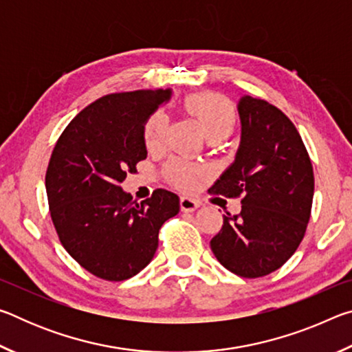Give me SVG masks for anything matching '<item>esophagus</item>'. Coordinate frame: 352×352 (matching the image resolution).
<instances>
[{
	"instance_id": "34e87169",
	"label": "esophagus",
	"mask_w": 352,
	"mask_h": 352,
	"mask_svg": "<svg viewBox=\"0 0 352 352\" xmlns=\"http://www.w3.org/2000/svg\"><path fill=\"white\" fill-rule=\"evenodd\" d=\"M199 208V204L190 197H182L180 199V210L184 212H192Z\"/></svg>"
}]
</instances>
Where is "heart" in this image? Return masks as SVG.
<instances>
[{
  "label": "heart",
  "instance_id": "1",
  "mask_svg": "<svg viewBox=\"0 0 352 352\" xmlns=\"http://www.w3.org/2000/svg\"><path fill=\"white\" fill-rule=\"evenodd\" d=\"M189 113L199 119L204 132L210 140H222L234 129L237 115L228 99L214 93L192 94L184 100ZM168 132V118L162 110L153 111L144 122V144L148 151H157L164 144ZM169 182L182 189H190L201 177V170L183 160H172L166 164Z\"/></svg>",
  "mask_w": 352,
  "mask_h": 352
}]
</instances>
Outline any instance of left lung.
Returning a JSON list of instances; mask_svg holds the SVG:
<instances>
[{"mask_svg": "<svg viewBox=\"0 0 352 352\" xmlns=\"http://www.w3.org/2000/svg\"><path fill=\"white\" fill-rule=\"evenodd\" d=\"M239 115L241 147L211 192L241 199L242 210L223 216L210 245L234 275L261 278L284 265L305 237L314 168L294 122L275 105L243 96Z\"/></svg>", "mask_w": 352, "mask_h": 352, "instance_id": "8db88e82", "label": "left lung"}]
</instances>
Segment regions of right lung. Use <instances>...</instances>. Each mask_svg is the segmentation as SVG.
<instances>
[{
  "instance_id": "add662e5",
  "label": "right lung",
  "mask_w": 352,
  "mask_h": 352,
  "mask_svg": "<svg viewBox=\"0 0 352 352\" xmlns=\"http://www.w3.org/2000/svg\"><path fill=\"white\" fill-rule=\"evenodd\" d=\"M169 96V90H138L99 98L73 118L51 153L45 183L58 239L105 281H124L144 269L162 225L180 210L170 190L155 189L136 204L121 188L147 157L144 122Z\"/></svg>"
}]
</instances>
